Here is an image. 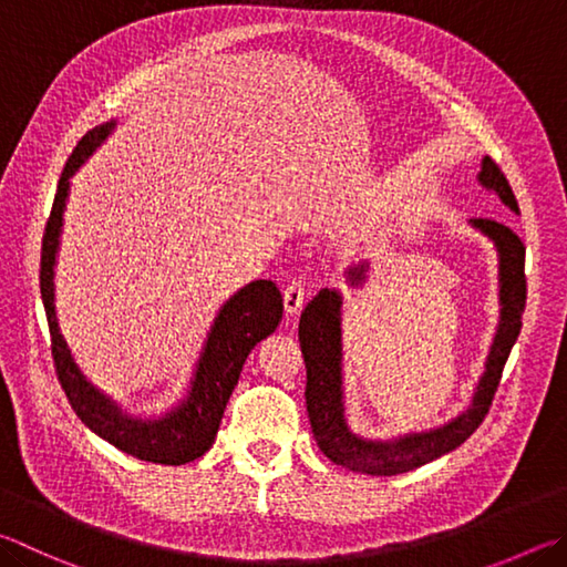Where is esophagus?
Instances as JSON below:
<instances>
[{"mask_svg":"<svg viewBox=\"0 0 567 567\" xmlns=\"http://www.w3.org/2000/svg\"><path fill=\"white\" fill-rule=\"evenodd\" d=\"M307 300V285L302 280H292L285 287V310L287 315H300Z\"/></svg>","mask_w":567,"mask_h":567,"instance_id":"1","label":"esophagus"}]
</instances>
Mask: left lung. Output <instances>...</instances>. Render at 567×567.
<instances>
[{"instance_id":"1","label":"left lung","mask_w":567,"mask_h":567,"mask_svg":"<svg viewBox=\"0 0 567 567\" xmlns=\"http://www.w3.org/2000/svg\"><path fill=\"white\" fill-rule=\"evenodd\" d=\"M478 181L486 188L496 190L498 198L518 213V200L513 195L506 173L491 156L483 158ZM473 225L496 243L501 252V324L493 339L486 372L468 411H463L451 424L441 426L429 434L404 436L391 444L382 441H364L347 429L342 406V329H339V295L322 290L305 307L300 317V347L307 369L305 404L310 416L312 434L317 446L324 451L327 458L352 471L372 473V476H396V473L414 471L424 463L449 454L461 446L483 419H486L491 401L501 384L503 367L520 334V317L526 312V245L508 225L491 218H473ZM364 270H354L352 277L359 280Z\"/></svg>"}]
</instances>
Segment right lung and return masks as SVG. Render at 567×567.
<instances>
[{
    "instance_id": "1",
    "label": "right lung",
    "mask_w": 567,
    "mask_h": 567,
    "mask_svg": "<svg viewBox=\"0 0 567 567\" xmlns=\"http://www.w3.org/2000/svg\"><path fill=\"white\" fill-rule=\"evenodd\" d=\"M109 128L111 126H101L86 133L76 143V148L71 151L66 166L61 171L54 205H51L44 228V240H41L39 285L51 334V357H54L56 377L61 389L66 391L71 409L94 434L106 439L123 454H131L141 461L181 466V463L200 458L213 446L225 404H228L233 389L238 384L245 359L260 339L272 334L275 327L282 322V295L275 282L255 280L248 287H243L223 307L200 357L190 396L176 411H171L158 421H136L121 414L111 399L91 386L74 359H71L64 337L59 332L54 312V260L71 173L81 166V161L94 151V146H99V141L106 136Z\"/></svg>"
}]
</instances>
